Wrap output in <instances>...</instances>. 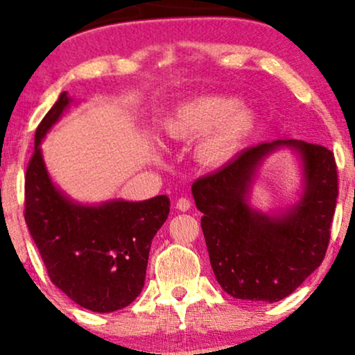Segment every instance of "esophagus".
<instances>
[{
    "label": "esophagus",
    "instance_id": "esophagus-1",
    "mask_svg": "<svg viewBox=\"0 0 355 355\" xmlns=\"http://www.w3.org/2000/svg\"><path fill=\"white\" fill-rule=\"evenodd\" d=\"M176 208H178V210H181V211H187L189 208H191V200H189V198H186V197H181L176 202Z\"/></svg>",
    "mask_w": 355,
    "mask_h": 355
}]
</instances>
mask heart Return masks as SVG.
<instances>
[{
    "mask_svg": "<svg viewBox=\"0 0 355 355\" xmlns=\"http://www.w3.org/2000/svg\"><path fill=\"white\" fill-rule=\"evenodd\" d=\"M236 96L207 95L184 101L169 116L164 132L174 142H191L207 134L197 147V158L210 168L236 158L257 125L249 108H239Z\"/></svg>",
    "mask_w": 355,
    "mask_h": 355,
    "instance_id": "obj_1",
    "label": "heart"
}]
</instances>
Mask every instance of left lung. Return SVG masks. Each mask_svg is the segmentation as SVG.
<instances>
[{
    "label": "left lung",
    "mask_w": 355,
    "mask_h": 355,
    "mask_svg": "<svg viewBox=\"0 0 355 355\" xmlns=\"http://www.w3.org/2000/svg\"><path fill=\"white\" fill-rule=\"evenodd\" d=\"M289 148L303 169L300 200L278 214L250 205L261 163ZM192 196L216 281L236 299L278 302L322 265L338 198L334 155L304 140H273L245 148L216 173L197 179Z\"/></svg>",
    "instance_id": "8db88e82"
}]
</instances>
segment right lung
Segmentation results:
<instances>
[{"mask_svg":"<svg viewBox=\"0 0 355 355\" xmlns=\"http://www.w3.org/2000/svg\"><path fill=\"white\" fill-rule=\"evenodd\" d=\"M62 92L35 132L26 174V223L51 283L92 312L128 307L145 284L150 245L169 215V198L74 202L51 181L40 144L71 105Z\"/></svg>","mask_w":355,"mask_h":355,"instance_id":"right-lung-1","label":"right lung"}]
</instances>
